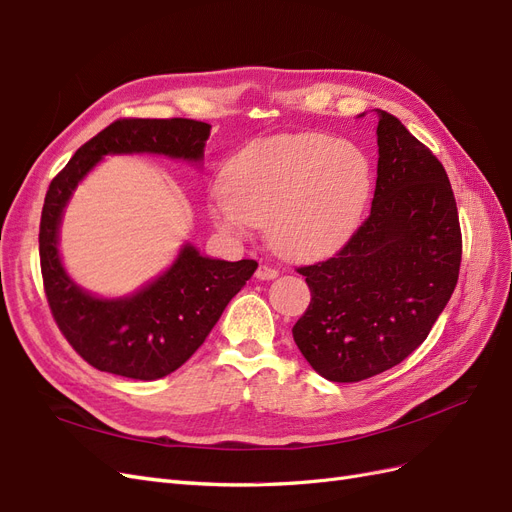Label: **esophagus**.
I'll return each instance as SVG.
<instances>
[{
    "mask_svg": "<svg viewBox=\"0 0 512 512\" xmlns=\"http://www.w3.org/2000/svg\"><path fill=\"white\" fill-rule=\"evenodd\" d=\"M256 277L258 280H273V277H277V269L269 267V265H260L256 269Z\"/></svg>",
    "mask_w": 512,
    "mask_h": 512,
    "instance_id": "1",
    "label": "esophagus"
}]
</instances>
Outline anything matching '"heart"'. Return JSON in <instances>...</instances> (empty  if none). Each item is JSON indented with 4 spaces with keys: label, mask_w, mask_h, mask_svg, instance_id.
Instances as JSON below:
<instances>
[{
    "label": "heart",
    "mask_w": 512,
    "mask_h": 512,
    "mask_svg": "<svg viewBox=\"0 0 512 512\" xmlns=\"http://www.w3.org/2000/svg\"><path fill=\"white\" fill-rule=\"evenodd\" d=\"M371 192V164L350 141L318 132L256 138L226 162L211 196V218L232 235L267 224V237L288 258L337 250Z\"/></svg>",
    "instance_id": "b5f03b06"
}]
</instances>
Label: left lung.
Here are the masks:
<instances>
[{"label": "left lung", "mask_w": 512, "mask_h": 512, "mask_svg": "<svg viewBox=\"0 0 512 512\" xmlns=\"http://www.w3.org/2000/svg\"><path fill=\"white\" fill-rule=\"evenodd\" d=\"M378 111V179L367 220L333 258L299 267L312 292L292 327L322 378L361 382L421 346L457 286L461 228L433 153Z\"/></svg>", "instance_id": "left-lung-1"}]
</instances>
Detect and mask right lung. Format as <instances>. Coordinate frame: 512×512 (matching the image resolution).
<instances>
[{
  "label": "right lung",
  "mask_w": 512,
  "mask_h": 512,
  "mask_svg": "<svg viewBox=\"0 0 512 512\" xmlns=\"http://www.w3.org/2000/svg\"><path fill=\"white\" fill-rule=\"evenodd\" d=\"M211 126L196 119H117L74 153L51 181L40 218V269L59 331L83 359L108 374L158 380L203 346L228 301L254 275L256 260H215L183 245L173 267L121 299L76 286L59 258V224L79 181L108 153H162L200 162Z\"/></svg>",
  "instance_id": "add662e5"
}]
</instances>
